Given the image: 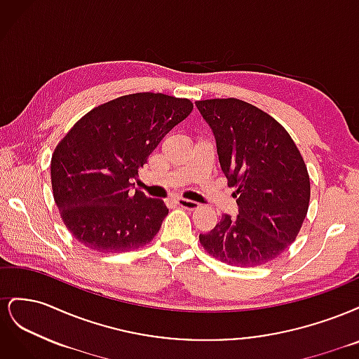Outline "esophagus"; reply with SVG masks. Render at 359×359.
I'll return each instance as SVG.
<instances>
[{"instance_id": "1", "label": "esophagus", "mask_w": 359, "mask_h": 359, "mask_svg": "<svg viewBox=\"0 0 359 359\" xmlns=\"http://www.w3.org/2000/svg\"><path fill=\"white\" fill-rule=\"evenodd\" d=\"M177 205H178V206H181V208H184V210H190V211L196 210L198 206H199V203H198V202L189 201V199H184V198H178V199H177Z\"/></svg>"}]
</instances>
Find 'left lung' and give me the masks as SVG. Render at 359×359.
Returning <instances> with one entry per match:
<instances>
[{"label":"left lung","instance_id":"obj_1","mask_svg":"<svg viewBox=\"0 0 359 359\" xmlns=\"http://www.w3.org/2000/svg\"><path fill=\"white\" fill-rule=\"evenodd\" d=\"M212 128L227 186L240 212L224 214L199 241L233 266H259L297 240L310 203V177L293 139L277 119L238 99L199 100Z\"/></svg>","mask_w":359,"mask_h":359}]
</instances>
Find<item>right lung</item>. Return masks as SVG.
Here are the masks:
<instances>
[{
    "instance_id": "1",
    "label": "right lung",
    "mask_w": 359,
    "mask_h": 359,
    "mask_svg": "<svg viewBox=\"0 0 359 359\" xmlns=\"http://www.w3.org/2000/svg\"><path fill=\"white\" fill-rule=\"evenodd\" d=\"M191 111L189 99L136 93L94 107L69 130L52 154L50 181L74 240L100 253L151 243L169 210L133 191V181L160 140Z\"/></svg>"
}]
</instances>
